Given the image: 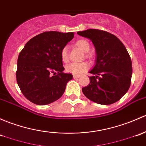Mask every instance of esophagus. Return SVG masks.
<instances>
[{"instance_id": "34e87169", "label": "esophagus", "mask_w": 146, "mask_h": 146, "mask_svg": "<svg viewBox=\"0 0 146 146\" xmlns=\"http://www.w3.org/2000/svg\"><path fill=\"white\" fill-rule=\"evenodd\" d=\"M73 78H74V79H78V78H79L80 76H76V75H73Z\"/></svg>"}]
</instances>
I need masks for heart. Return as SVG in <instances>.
<instances>
[{"instance_id":"obj_1","label":"heart","mask_w":146,"mask_h":146,"mask_svg":"<svg viewBox=\"0 0 146 146\" xmlns=\"http://www.w3.org/2000/svg\"><path fill=\"white\" fill-rule=\"evenodd\" d=\"M76 45L79 49H80L84 52H87L90 50V45L86 40L80 39L78 40L76 42ZM86 56L90 57L91 55L90 54H86ZM61 57L64 62H67L68 60V46H64L61 51ZM89 68V64L87 62L81 63H71L66 66V70L68 73H72L73 75L78 76L87 70Z\"/></svg>"}]
</instances>
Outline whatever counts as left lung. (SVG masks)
<instances>
[{
    "instance_id": "left-lung-1",
    "label": "left lung",
    "mask_w": 146,
    "mask_h": 146,
    "mask_svg": "<svg viewBox=\"0 0 146 146\" xmlns=\"http://www.w3.org/2000/svg\"><path fill=\"white\" fill-rule=\"evenodd\" d=\"M79 36L92 42L96 51V62L89 73L90 83L82 87L84 95L101 105L119 101L131 85L132 64L129 54L115 35L98 29L78 31Z\"/></svg>"
}]
</instances>
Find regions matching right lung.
<instances>
[{
  "label": "right lung",
  "instance_id": "right-lung-1",
  "mask_svg": "<svg viewBox=\"0 0 146 146\" xmlns=\"http://www.w3.org/2000/svg\"><path fill=\"white\" fill-rule=\"evenodd\" d=\"M73 37V32H44L24 45L18 56L16 77L28 100L42 106L62 96L73 76L63 73L61 51Z\"/></svg>",
  "mask_w": 146,
  "mask_h": 146
}]
</instances>
